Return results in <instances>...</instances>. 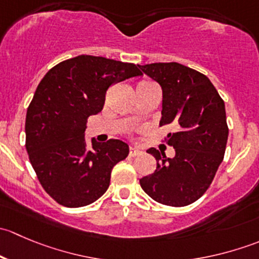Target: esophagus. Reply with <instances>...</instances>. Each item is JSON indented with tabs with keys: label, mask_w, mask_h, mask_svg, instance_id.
Masks as SVG:
<instances>
[{
	"label": "esophagus",
	"mask_w": 259,
	"mask_h": 259,
	"mask_svg": "<svg viewBox=\"0 0 259 259\" xmlns=\"http://www.w3.org/2000/svg\"><path fill=\"white\" fill-rule=\"evenodd\" d=\"M129 155H130V156H139V155H142V151H140L139 149L134 148V146H130Z\"/></svg>",
	"instance_id": "1"
}]
</instances>
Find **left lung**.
Masks as SVG:
<instances>
[{"label": "left lung", "mask_w": 259, "mask_h": 259, "mask_svg": "<svg viewBox=\"0 0 259 259\" xmlns=\"http://www.w3.org/2000/svg\"><path fill=\"white\" fill-rule=\"evenodd\" d=\"M139 67L163 90L159 125L174 124L177 129L165 139L176 155L166 158L161 150L149 149L156 169L140 185L160 204L185 207L207 192L223 161L228 140L224 101L205 75L178 62Z\"/></svg>", "instance_id": "8db88e82"}]
</instances>
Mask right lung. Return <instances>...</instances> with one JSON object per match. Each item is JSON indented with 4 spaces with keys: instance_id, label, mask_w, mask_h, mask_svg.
<instances>
[{
    "instance_id": "right-lung-1",
    "label": "right lung",
    "mask_w": 259,
    "mask_h": 259,
    "mask_svg": "<svg viewBox=\"0 0 259 259\" xmlns=\"http://www.w3.org/2000/svg\"><path fill=\"white\" fill-rule=\"evenodd\" d=\"M137 65L80 55L49 70L26 114V150L46 193L59 204L79 208L108 190L115 164L129 154L126 143L85 140L88 117L100 113L113 83L142 76Z\"/></svg>"
}]
</instances>
